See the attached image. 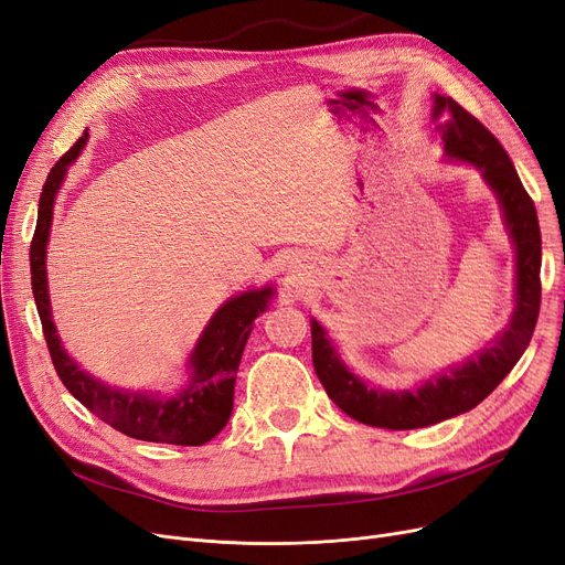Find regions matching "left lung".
I'll use <instances>...</instances> for the list:
<instances>
[{
	"instance_id": "8db88e82",
	"label": "left lung",
	"mask_w": 565,
	"mask_h": 565,
	"mask_svg": "<svg viewBox=\"0 0 565 565\" xmlns=\"http://www.w3.org/2000/svg\"><path fill=\"white\" fill-rule=\"evenodd\" d=\"M434 119H441L439 131L446 154L475 163L500 199L504 223L516 246V309L507 331L477 359L450 369L446 375L434 377L413 392H382L363 385L344 369L326 331L312 321V361L326 394L354 420L371 427H429L479 406L516 366L533 338L540 315V223L533 199L525 192L512 159L500 140L452 98L434 96Z\"/></svg>"
}]
</instances>
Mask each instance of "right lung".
<instances>
[{"label": "right lung", "instance_id": "obj_1", "mask_svg": "<svg viewBox=\"0 0 565 565\" xmlns=\"http://www.w3.org/2000/svg\"><path fill=\"white\" fill-rule=\"evenodd\" d=\"M86 138L88 134L84 131L82 138L49 171L40 196L38 227H34L30 244L32 296L34 302H38L53 369H56L61 382L79 404H84L90 413L100 417L105 425L131 436V439L175 446H202L211 441L230 420L234 402V380L236 371H239L246 340L253 331V319L267 307L275 290H250V294L232 298L217 309L190 356V385L171 398L113 390L110 385H103V382L79 371L77 363L61 348L56 326L51 321L44 260L53 217V199H56L67 167L79 157Z\"/></svg>", "mask_w": 565, "mask_h": 565}]
</instances>
